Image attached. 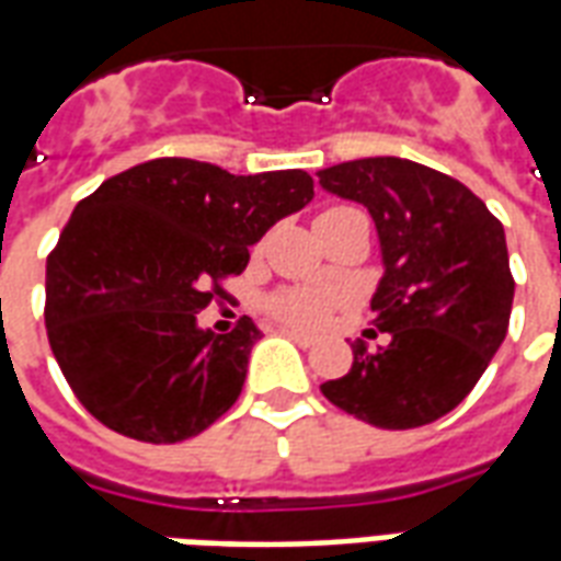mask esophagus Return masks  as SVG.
I'll return each instance as SVG.
<instances>
[{
  "instance_id": "obj_1",
  "label": "esophagus",
  "mask_w": 561,
  "mask_h": 561,
  "mask_svg": "<svg viewBox=\"0 0 561 561\" xmlns=\"http://www.w3.org/2000/svg\"><path fill=\"white\" fill-rule=\"evenodd\" d=\"M280 334H286V337H293V341L301 343V346H313V334H308V331H298V329H280Z\"/></svg>"
}]
</instances>
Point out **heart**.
Here are the masks:
<instances>
[{
  "label": "heart",
  "mask_w": 561,
  "mask_h": 561,
  "mask_svg": "<svg viewBox=\"0 0 561 561\" xmlns=\"http://www.w3.org/2000/svg\"><path fill=\"white\" fill-rule=\"evenodd\" d=\"M346 211H358V208H350V206L329 208V211H322L320 218L346 215ZM334 301H337V296H334L331 289H322V286H293V289H284V293L272 296L268 310L275 313L277 320L293 322V325H305V329H313V325H320V322L329 317V310L334 308Z\"/></svg>",
  "instance_id": "1"
}]
</instances>
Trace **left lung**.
<instances>
[{
	"label": "left lung",
	"mask_w": 561,
	"mask_h": 561,
	"mask_svg": "<svg viewBox=\"0 0 561 561\" xmlns=\"http://www.w3.org/2000/svg\"><path fill=\"white\" fill-rule=\"evenodd\" d=\"M320 185L370 211L382 277L370 298L382 346L353 343V367L322 394L382 431L443 419L476 388L508 334L514 277L505 230L451 175L407 158L320 170Z\"/></svg>",
	"instance_id": "obj_1"
}]
</instances>
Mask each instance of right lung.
<instances>
[{"instance_id":"1","label":"right lung","mask_w":561,"mask_h":561,"mask_svg":"<svg viewBox=\"0 0 561 561\" xmlns=\"http://www.w3.org/2000/svg\"><path fill=\"white\" fill-rule=\"evenodd\" d=\"M313 199L305 170L232 175L158 158L77 203L47 256V337L77 400L110 431L191 439L239 400L260 329L196 325L248 248Z\"/></svg>"}]
</instances>
